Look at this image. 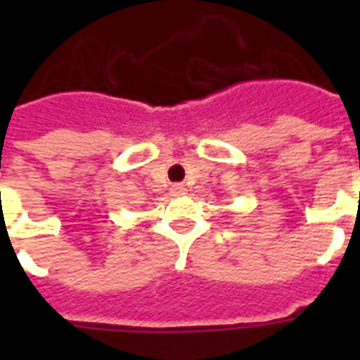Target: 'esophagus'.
Here are the masks:
<instances>
[{
  "instance_id": "1",
  "label": "esophagus",
  "mask_w": 360,
  "mask_h": 360,
  "mask_svg": "<svg viewBox=\"0 0 360 360\" xmlns=\"http://www.w3.org/2000/svg\"><path fill=\"white\" fill-rule=\"evenodd\" d=\"M172 192H174V196H181V194H185L186 188L183 185H174Z\"/></svg>"
}]
</instances>
